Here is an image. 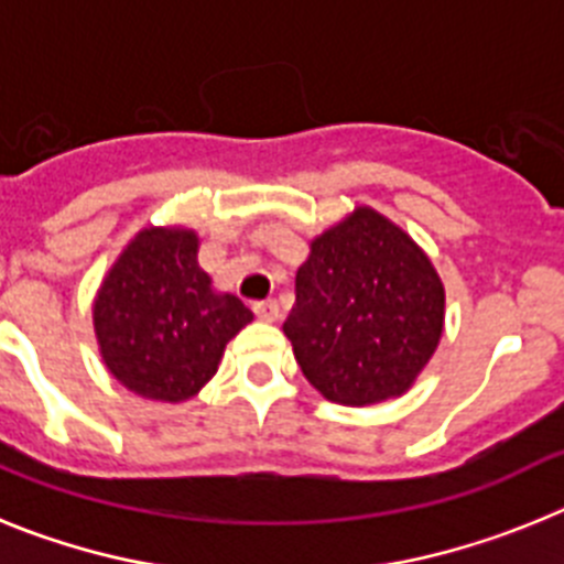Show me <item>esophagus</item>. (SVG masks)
<instances>
[{
	"instance_id": "34e87169",
	"label": "esophagus",
	"mask_w": 564,
	"mask_h": 564,
	"mask_svg": "<svg viewBox=\"0 0 564 564\" xmlns=\"http://www.w3.org/2000/svg\"><path fill=\"white\" fill-rule=\"evenodd\" d=\"M253 313H257V316L262 318V322H279V316H282V313H279V305H276V302H273V299H265V302H257V305H253Z\"/></svg>"
}]
</instances>
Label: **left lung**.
I'll return each mask as SVG.
<instances>
[{
  "label": "left lung",
  "mask_w": 564,
  "mask_h": 564,
  "mask_svg": "<svg viewBox=\"0 0 564 564\" xmlns=\"http://www.w3.org/2000/svg\"><path fill=\"white\" fill-rule=\"evenodd\" d=\"M446 291L430 253L370 206L311 239L282 325L327 401L370 406L412 390L435 356Z\"/></svg>",
  "instance_id": "left-lung-1"
}]
</instances>
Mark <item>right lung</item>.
<instances>
[{"label":"right lung","instance_id":"right-lung-1","mask_svg":"<svg viewBox=\"0 0 564 564\" xmlns=\"http://www.w3.org/2000/svg\"><path fill=\"white\" fill-rule=\"evenodd\" d=\"M194 228L149 226L127 242L93 299L109 376L149 401L183 403L214 378L226 344L253 322L197 262Z\"/></svg>","mask_w":564,"mask_h":564}]
</instances>
